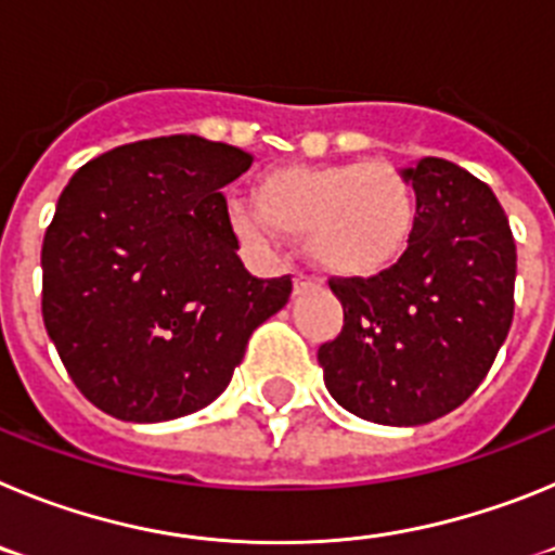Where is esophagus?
Returning a JSON list of instances; mask_svg holds the SVG:
<instances>
[{
    "label": "esophagus",
    "instance_id": "obj_1",
    "mask_svg": "<svg viewBox=\"0 0 555 555\" xmlns=\"http://www.w3.org/2000/svg\"><path fill=\"white\" fill-rule=\"evenodd\" d=\"M320 286V283L313 281V278H294V297H302V294H308L311 292V288H317Z\"/></svg>",
    "mask_w": 555,
    "mask_h": 555
}]
</instances>
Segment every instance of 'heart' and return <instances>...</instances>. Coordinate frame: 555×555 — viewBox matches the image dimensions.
<instances>
[{"label":"heart","instance_id":"obj_1","mask_svg":"<svg viewBox=\"0 0 555 555\" xmlns=\"http://www.w3.org/2000/svg\"><path fill=\"white\" fill-rule=\"evenodd\" d=\"M255 199L258 208L233 210V228L244 242L308 235L313 261L338 278L386 272L414 238V189L386 164L286 166L269 171Z\"/></svg>","mask_w":555,"mask_h":555}]
</instances>
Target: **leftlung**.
I'll use <instances>...</instances> for the list:
<instances>
[{"instance_id": "obj_1", "label": "left lung", "mask_w": 555, "mask_h": 555, "mask_svg": "<svg viewBox=\"0 0 555 555\" xmlns=\"http://www.w3.org/2000/svg\"><path fill=\"white\" fill-rule=\"evenodd\" d=\"M416 194L411 247L370 281H331L345 327L320 347L341 409L414 428L480 386L514 317L517 247L487 183L442 158L400 171Z\"/></svg>"}]
</instances>
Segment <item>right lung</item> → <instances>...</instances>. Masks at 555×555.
Listing matches in <instances>:
<instances>
[{"label":"right lung","instance_id":"obj_1","mask_svg":"<svg viewBox=\"0 0 555 555\" xmlns=\"http://www.w3.org/2000/svg\"><path fill=\"white\" fill-rule=\"evenodd\" d=\"M253 155L199 135L116 146L75 171L41 249L43 325L77 389L125 423H166L228 389L292 278L235 255L222 189Z\"/></svg>","mask_w":555,"mask_h":555}]
</instances>
